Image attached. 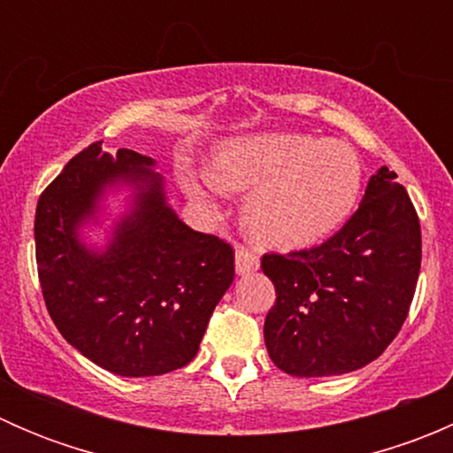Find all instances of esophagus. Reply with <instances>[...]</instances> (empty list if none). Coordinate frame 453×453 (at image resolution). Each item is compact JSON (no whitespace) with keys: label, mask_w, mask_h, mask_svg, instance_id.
I'll return each mask as SVG.
<instances>
[{"label":"esophagus","mask_w":453,"mask_h":453,"mask_svg":"<svg viewBox=\"0 0 453 453\" xmlns=\"http://www.w3.org/2000/svg\"><path fill=\"white\" fill-rule=\"evenodd\" d=\"M234 265H236V273H239V276H245V273H252L260 267V260H258V256H256L254 252H250V250L236 248Z\"/></svg>","instance_id":"obj_1"}]
</instances>
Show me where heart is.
<instances>
[{"label":"heart","mask_w":453,"mask_h":453,"mask_svg":"<svg viewBox=\"0 0 453 453\" xmlns=\"http://www.w3.org/2000/svg\"><path fill=\"white\" fill-rule=\"evenodd\" d=\"M362 181V159L346 142L256 134L223 142L208 177L181 175V188L208 208L221 190L250 193L245 223L256 239L273 248H303L350 217Z\"/></svg>","instance_id":"obj_1"}]
</instances>
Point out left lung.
Returning a JSON list of instances; mask_svg holds the SVG:
<instances>
[{"instance_id":"left-lung-1","label":"left lung","mask_w":453,"mask_h":453,"mask_svg":"<svg viewBox=\"0 0 453 453\" xmlns=\"http://www.w3.org/2000/svg\"><path fill=\"white\" fill-rule=\"evenodd\" d=\"M276 287L265 346L282 372H353L388 349L408 318L421 272V226L396 173L370 177L357 212L318 248L265 254Z\"/></svg>"}]
</instances>
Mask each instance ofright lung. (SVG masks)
Returning a JSON list of instances; mask_svg holds the SVG:
<instances>
[{"label": "right lung", "mask_w": 453, "mask_h": 453, "mask_svg": "<svg viewBox=\"0 0 453 453\" xmlns=\"http://www.w3.org/2000/svg\"><path fill=\"white\" fill-rule=\"evenodd\" d=\"M155 159L94 142L36 203L35 243L45 307L61 335L96 366L155 377L190 364L214 307L234 280V252L186 226L168 205ZM127 210L100 249L84 241L109 194Z\"/></svg>", "instance_id": "obj_1"}]
</instances>
